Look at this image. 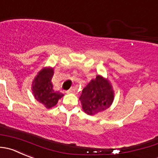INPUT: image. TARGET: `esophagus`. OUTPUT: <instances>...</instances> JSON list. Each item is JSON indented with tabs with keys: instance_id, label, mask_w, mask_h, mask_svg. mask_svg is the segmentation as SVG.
<instances>
[{
	"instance_id": "34e87169",
	"label": "esophagus",
	"mask_w": 158,
	"mask_h": 158,
	"mask_svg": "<svg viewBox=\"0 0 158 158\" xmlns=\"http://www.w3.org/2000/svg\"><path fill=\"white\" fill-rule=\"evenodd\" d=\"M75 91H76V89H75L74 87H73V88H71L70 89H69L66 93H75Z\"/></svg>"
}]
</instances>
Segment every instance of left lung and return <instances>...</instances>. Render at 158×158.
Returning a JSON list of instances; mask_svg holds the SVG:
<instances>
[{"instance_id":"8db88e82","label":"left lung","mask_w":158,"mask_h":158,"mask_svg":"<svg viewBox=\"0 0 158 158\" xmlns=\"http://www.w3.org/2000/svg\"><path fill=\"white\" fill-rule=\"evenodd\" d=\"M114 92L108 79L96 76L83 89L79 100L83 111L88 115H95L104 111L112 105Z\"/></svg>"}]
</instances>
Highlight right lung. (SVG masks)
<instances>
[{
  "label": "right lung",
  "instance_id": "right-lung-1",
  "mask_svg": "<svg viewBox=\"0 0 158 158\" xmlns=\"http://www.w3.org/2000/svg\"><path fill=\"white\" fill-rule=\"evenodd\" d=\"M53 75V68H44L38 73L32 82V93L35 99L48 109L56 106L59 99L64 96L62 93L53 89L52 83Z\"/></svg>",
  "mask_w": 158,
  "mask_h": 158
}]
</instances>
